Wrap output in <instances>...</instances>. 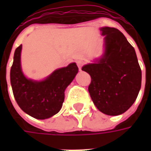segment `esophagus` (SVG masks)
Listing matches in <instances>:
<instances>
[{
  "label": "esophagus",
  "mask_w": 151,
  "mask_h": 151,
  "mask_svg": "<svg viewBox=\"0 0 151 151\" xmlns=\"http://www.w3.org/2000/svg\"><path fill=\"white\" fill-rule=\"evenodd\" d=\"M84 64H85V61H83V60H77V65H78V67L80 70L82 69V66L84 65Z\"/></svg>",
  "instance_id": "1"
}]
</instances>
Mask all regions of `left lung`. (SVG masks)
I'll list each match as a JSON object with an SVG mask.
<instances>
[{"mask_svg":"<svg viewBox=\"0 0 151 151\" xmlns=\"http://www.w3.org/2000/svg\"><path fill=\"white\" fill-rule=\"evenodd\" d=\"M100 30L104 36V54L82 70L91 78L88 91L96 108L106 115L118 116L136 100L142 70L133 47L119 30L108 27Z\"/></svg>","mask_w":151,"mask_h":151,"instance_id":"left-lung-1","label":"left lung"}]
</instances>
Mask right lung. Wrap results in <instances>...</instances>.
Returning <instances> with one entry per match:
<instances>
[{
    "label": "right lung",
    "instance_id": "obj_1",
    "mask_svg": "<svg viewBox=\"0 0 151 151\" xmlns=\"http://www.w3.org/2000/svg\"><path fill=\"white\" fill-rule=\"evenodd\" d=\"M22 45L15 50L10 69L14 96L22 111L35 119L44 120L58 113L65 99V91L71 83L78 68L76 63L58 69L43 81L27 78L21 69Z\"/></svg>",
    "mask_w": 151,
    "mask_h": 151
}]
</instances>
